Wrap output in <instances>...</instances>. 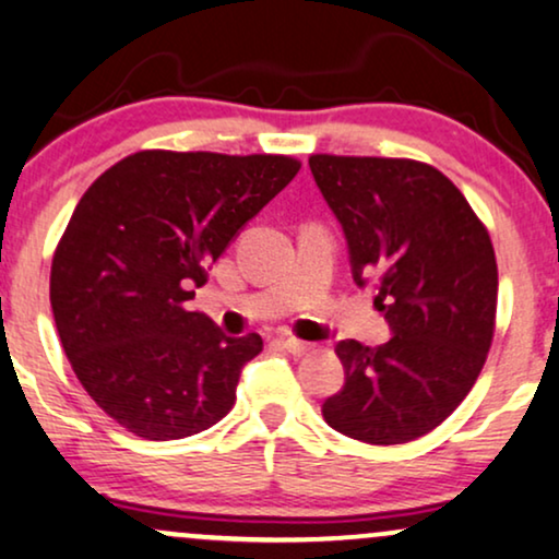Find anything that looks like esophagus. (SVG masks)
I'll list each match as a JSON object with an SVG mask.
<instances>
[{
	"label": "esophagus",
	"instance_id": "esophagus-1",
	"mask_svg": "<svg viewBox=\"0 0 559 559\" xmlns=\"http://www.w3.org/2000/svg\"><path fill=\"white\" fill-rule=\"evenodd\" d=\"M281 346L286 348V352H292L294 356H301L307 354L312 344H307V341H299V338H281Z\"/></svg>",
	"mask_w": 559,
	"mask_h": 559
}]
</instances>
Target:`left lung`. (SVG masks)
Segmentation results:
<instances>
[{
	"instance_id": "1",
	"label": "left lung",
	"mask_w": 559,
	"mask_h": 559,
	"mask_svg": "<svg viewBox=\"0 0 559 559\" xmlns=\"http://www.w3.org/2000/svg\"><path fill=\"white\" fill-rule=\"evenodd\" d=\"M346 234L356 286L372 284L393 338L335 346L346 382L322 403L335 432L401 445L466 399L495 335L492 239L459 187L412 158L309 156Z\"/></svg>"
}]
</instances>
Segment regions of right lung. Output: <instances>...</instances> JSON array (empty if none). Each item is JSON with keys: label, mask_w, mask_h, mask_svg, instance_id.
Wrapping results in <instances>:
<instances>
[{"label": "right lung", "mask_w": 559, "mask_h": 559, "mask_svg": "<svg viewBox=\"0 0 559 559\" xmlns=\"http://www.w3.org/2000/svg\"><path fill=\"white\" fill-rule=\"evenodd\" d=\"M299 166L140 151L80 198L51 260L53 322L80 385L127 432L181 440L231 412L262 338L224 335L185 301Z\"/></svg>", "instance_id": "add662e5"}]
</instances>
